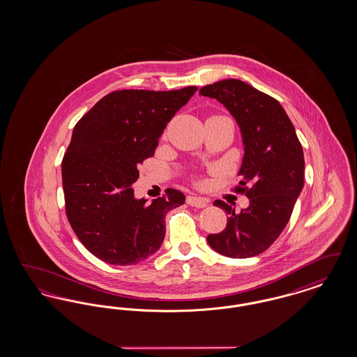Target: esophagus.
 Listing matches in <instances>:
<instances>
[{
  "instance_id": "esophagus-1",
  "label": "esophagus",
  "mask_w": 357,
  "mask_h": 357,
  "mask_svg": "<svg viewBox=\"0 0 357 357\" xmlns=\"http://www.w3.org/2000/svg\"><path fill=\"white\" fill-rule=\"evenodd\" d=\"M187 204L192 207H198V208H204L208 204L207 198H201V197H187Z\"/></svg>"
}]
</instances>
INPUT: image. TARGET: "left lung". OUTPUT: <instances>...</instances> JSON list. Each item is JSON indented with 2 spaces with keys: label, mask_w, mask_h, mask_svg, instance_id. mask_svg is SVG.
Returning a JSON list of instances; mask_svg holds the SVG:
<instances>
[{
  "label": "left lung",
  "mask_w": 357,
  "mask_h": 357,
  "mask_svg": "<svg viewBox=\"0 0 357 357\" xmlns=\"http://www.w3.org/2000/svg\"><path fill=\"white\" fill-rule=\"evenodd\" d=\"M222 102L237 120L245 146L236 192L249 207L236 213L223 201L214 204L229 214L225 230L207 236L208 245L230 258L261 255L280 237L304 187V153L287 112L274 98L237 79L199 89Z\"/></svg>",
  "instance_id": "obj_1"
}]
</instances>
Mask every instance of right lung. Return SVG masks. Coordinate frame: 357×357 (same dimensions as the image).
<instances>
[{
  "label": "right lung",
  "instance_id": "add662e5",
  "mask_svg": "<svg viewBox=\"0 0 357 357\" xmlns=\"http://www.w3.org/2000/svg\"><path fill=\"white\" fill-rule=\"evenodd\" d=\"M197 89L114 91L75 126L61 162L66 213L80 242L104 262L126 266L153 255L165 238L166 214L185 204L174 188L151 204L136 199L132 183Z\"/></svg>",
  "mask_w": 357,
  "mask_h": 357
}]
</instances>
